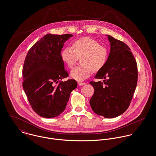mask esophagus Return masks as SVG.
<instances>
[{"mask_svg": "<svg viewBox=\"0 0 156 156\" xmlns=\"http://www.w3.org/2000/svg\"><path fill=\"white\" fill-rule=\"evenodd\" d=\"M78 86H84V85L86 84V83H82V82H78Z\"/></svg>", "mask_w": 156, "mask_h": 156, "instance_id": "esophagus-1", "label": "esophagus"}]
</instances>
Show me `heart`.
<instances>
[{
    "mask_svg": "<svg viewBox=\"0 0 156 156\" xmlns=\"http://www.w3.org/2000/svg\"><path fill=\"white\" fill-rule=\"evenodd\" d=\"M72 48H65L61 52V57L68 67L71 68L81 57V65L70 73L71 78L75 80H84L91 75L92 70L98 72L106 63L108 55L106 48L91 37H83L76 40L72 43Z\"/></svg>",
    "mask_w": 156,
    "mask_h": 156,
    "instance_id": "1",
    "label": "heart"
}]
</instances>
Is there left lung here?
<instances>
[{"instance_id": "1", "label": "left lung", "mask_w": 156, "mask_h": 156, "mask_svg": "<svg viewBox=\"0 0 156 156\" xmlns=\"http://www.w3.org/2000/svg\"><path fill=\"white\" fill-rule=\"evenodd\" d=\"M111 49L106 63L91 81L94 93L90 104L92 110L105 118L112 119L129 106L138 81V66L130 48L124 42L106 35Z\"/></svg>"}]
</instances>
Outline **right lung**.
Here are the masks:
<instances>
[{
    "label": "right lung",
    "instance_id": "obj_1",
    "mask_svg": "<svg viewBox=\"0 0 156 156\" xmlns=\"http://www.w3.org/2000/svg\"><path fill=\"white\" fill-rule=\"evenodd\" d=\"M72 36L45 35L31 47L24 60L23 87L34 111L44 118H54L62 114L70 93L77 87L74 80L60 81L68 76L61 51Z\"/></svg>",
    "mask_w": 156,
    "mask_h": 156
}]
</instances>
